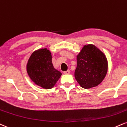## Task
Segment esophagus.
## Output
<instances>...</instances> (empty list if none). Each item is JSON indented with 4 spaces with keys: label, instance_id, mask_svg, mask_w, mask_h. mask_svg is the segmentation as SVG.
Wrapping results in <instances>:
<instances>
[{
    "label": "esophagus",
    "instance_id": "obj_1",
    "mask_svg": "<svg viewBox=\"0 0 127 127\" xmlns=\"http://www.w3.org/2000/svg\"><path fill=\"white\" fill-rule=\"evenodd\" d=\"M70 71L69 70H67V71H64V74H70Z\"/></svg>",
    "mask_w": 127,
    "mask_h": 127
}]
</instances>
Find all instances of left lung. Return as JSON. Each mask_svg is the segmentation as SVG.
Segmentation results:
<instances>
[{"label": "left lung", "instance_id": "1", "mask_svg": "<svg viewBox=\"0 0 127 127\" xmlns=\"http://www.w3.org/2000/svg\"><path fill=\"white\" fill-rule=\"evenodd\" d=\"M108 69V60L104 53L95 45L88 44L77 55L74 77L82 88L90 89L101 83Z\"/></svg>", "mask_w": 127, "mask_h": 127}]
</instances>
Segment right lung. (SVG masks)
Listing matches in <instances>:
<instances>
[{"instance_id":"add662e5","label":"right lung","mask_w":127,"mask_h":127,"mask_svg":"<svg viewBox=\"0 0 127 127\" xmlns=\"http://www.w3.org/2000/svg\"><path fill=\"white\" fill-rule=\"evenodd\" d=\"M27 71L33 83L45 89L53 88L62 75L53 66L51 53L46 48L33 52L27 64Z\"/></svg>"}]
</instances>
